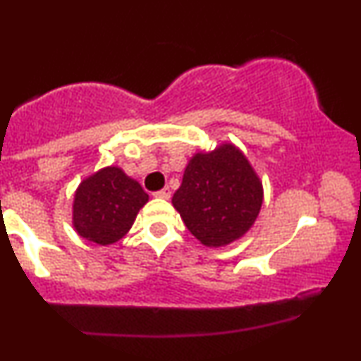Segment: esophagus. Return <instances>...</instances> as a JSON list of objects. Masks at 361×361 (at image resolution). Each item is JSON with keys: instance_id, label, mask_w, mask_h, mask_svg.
Masks as SVG:
<instances>
[{"instance_id": "34e87169", "label": "esophagus", "mask_w": 361, "mask_h": 361, "mask_svg": "<svg viewBox=\"0 0 361 361\" xmlns=\"http://www.w3.org/2000/svg\"><path fill=\"white\" fill-rule=\"evenodd\" d=\"M156 198H164V200H168L169 197H171V192H169V188H163L159 190V192L154 193Z\"/></svg>"}]
</instances>
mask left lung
<instances>
[{"mask_svg":"<svg viewBox=\"0 0 361 361\" xmlns=\"http://www.w3.org/2000/svg\"><path fill=\"white\" fill-rule=\"evenodd\" d=\"M263 183L246 154L233 142L190 157L173 207L186 229L207 247L241 239L258 219Z\"/></svg>","mask_w":361,"mask_h":361,"instance_id":"obj_1","label":"left lung"}]
</instances>
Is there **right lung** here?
<instances>
[{
	"label": "right lung",
	"mask_w": 361,
	"mask_h": 361,
	"mask_svg": "<svg viewBox=\"0 0 361 361\" xmlns=\"http://www.w3.org/2000/svg\"><path fill=\"white\" fill-rule=\"evenodd\" d=\"M149 195L120 166H105L86 176L73 198V227L100 246L122 239L147 204Z\"/></svg>",
	"instance_id": "obj_1"
}]
</instances>
